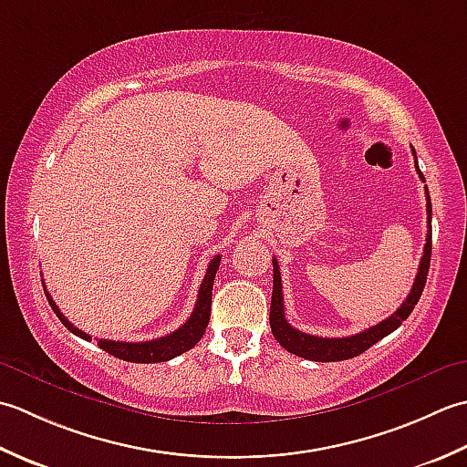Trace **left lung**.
<instances>
[{
  "label": "left lung",
  "instance_id": "1",
  "mask_svg": "<svg viewBox=\"0 0 467 467\" xmlns=\"http://www.w3.org/2000/svg\"><path fill=\"white\" fill-rule=\"evenodd\" d=\"M413 155L415 149L411 147ZM415 167L417 173H420V179L425 183V177L420 171V165H417V157H415ZM425 197H427V223H431V199L430 192L425 187ZM425 235V247H423V255L420 262V270H417L413 288L409 292V296L401 306L397 308L395 314L385 318L383 322H379L377 327H370L358 335L353 337H345V338H322V337H312L302 332L298 328H294L288 325L286 320V312H284V296H282V278H280V268L278 262L272 260L274 265V290H272V304H270V327H272V335L274 338L280 342V345L288 350V353L308 358V360H317V363H335V360H347L358 357L360 353H365L367 348H370L379 342L380 338H385L387 335H391L393 330L403 325V320L409 318V314L413 312L415 304L420 302L421 292L425 288V280H427V272H430V262H431V225H427Z\"/></svg>",
  "mask_w": 467,
  "mask_h": 467
}]
</instances>
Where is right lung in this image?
<instances>
[{"instance_id": "obj_1", "label": "right lung", "mask_w": 467, "mask_h": 467, "mask_svg": "<svg viewBox=\"0 0 467 467\" xmlns=\"http://www.w3.org/2000/svg\"><path fill=\"white\" fill-rule=\"evenodd\" d=\"M220 255L209 262L205 278L199 286L197 294V302L195 308L192 312V317L187 318L183 327H179L175 332H171L167 337L153 338V340H145V342H122V340H107V338H99V347L102 350H107L109 355L129 360V363H165V360L175 358L179 355L187 353L189 348H193L202 337L205 335L207 322H209V314H212V290H213V280H215V272L220 268ZM46 298L50 302L52 310L56 312V317L60 318L62 325L74 332L76 337H80L84 340H90L87 332H82L80 328H76L68 318L64 317L60 308L56 306V302L52 300L50 294L44 288Z\"/></svg>"}]
</instances>
